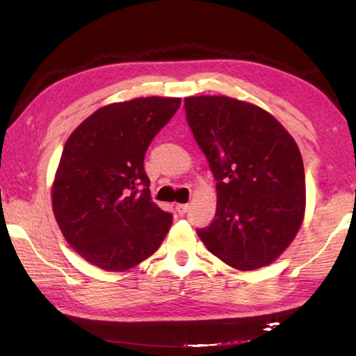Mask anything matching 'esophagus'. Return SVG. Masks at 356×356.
Instances as JSON below:
<instances>
[{"label": "esophagus", "instance_id": "obj_1", "mask_svg": "<svg viewBox=\"0 0 356 356\" xmlns=\"http://www.w3.org/2000/svg\"><path fill=\"white\" fill-rule=\"evenodd\" d=\"M188 209H190L188 204H177L176 206V210L179 212V215H185L186 212H188Z\"/></svg>", "mask_w": 356, "mask_h": 356}]
</instances>
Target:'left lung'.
<instances>
[{
	"mask_svg": "<svg viewBox=\"0 0 356 356\" xmlns=\"http://www.w3.org/2000/svg\"><path fill=\"white\" fill-rule=\"evenodd\" d=\"M186 122L216 180V212L197 236L237 270L272 264L305 215V168L297 143L272 114L225 95L185 99Z\"/></svg>",
	"mask_w": 356,
	"mask_h": 356,
	"instance_id": "1",
	"label": "left lung"
}]
</instances>
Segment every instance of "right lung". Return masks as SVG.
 <instances>
[{
	"label": "right lung",
	"mask_w": 356,
	"mask_h": 356,
	"mask_svg": "<svg viewBox=\"0 0 356 356\" xmlns=\"http://www.w3.org/2000/svg\"><path fill=\"white\" fill-rule=\"evenodd\" d=\"M179 106L177 97L106 105L65 141L53 182V212L69 245L95 267H135L170 231L172 215L150 200L144 155Z\"/></svg>",
	"instance_id": "right-lung-1"
}]
</instances>
